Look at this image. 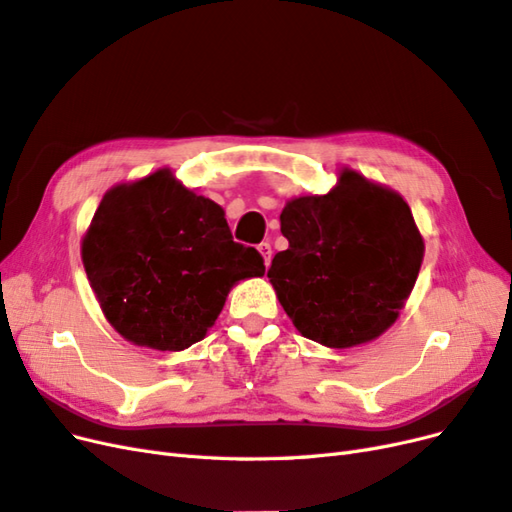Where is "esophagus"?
<instances>
[{
  "instance_id": "obj_1",
  "label": "esophagus",
  "mask_w": 512,
  "mask_h": 512,
  "mask_svg": "<svg viewBox=\"0 0 512 512\" xmlns=\"http://www.w3.org/2000/svg\"><path fill=\"white\" fill-rule=\"evenodd\" d=\"M257 251L261 253L263 263H266V268H268L270 261H272V246H270V242H261V244L257 246Z\"/></svg>"
}]
</instances>
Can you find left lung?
Segmentation results:
<instances>
[{
    "instance_id": "obj_1",
    "label": "left lung",
    "mask_w": 512,
    "mask_h": 512,
    "mask_svg": "<svg viewBox=\"0 0 512 512\" xmlns=\"http://www.w3.org/2000/svg\"><path fill=\"white\" fill-rule=\"evenodd\" d=\"M287 251L268 270L298 332L329 349L370 342L389 329L423 261V238L404 197L344 168L325 195L280 212Z\"/></svg>"
}]
</instances>
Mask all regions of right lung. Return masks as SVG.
Here are the masks:
<instances>
[{
    "label": "right lung",
    "instance_id": "right-lung-1",
    "mask_svg": "<svg viewBox=\"0 0 512 512\" xmlns=\"http://www.w3.org/2000/svg\"><path fill=\"white\" fill-rule=\"evenodd\" d=\"M82 263L110 325L157 351L200 342L229 289L266 272L253 246L234 242L223 208L166 168L104 195Z\"/></svg>",
    "mask_w": 512,
    "mask_h": 512
}]
</instances>
